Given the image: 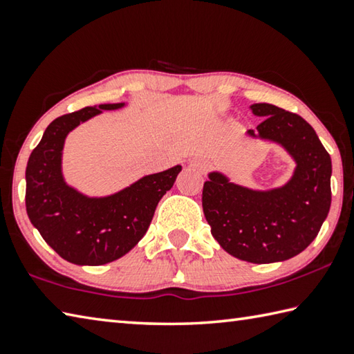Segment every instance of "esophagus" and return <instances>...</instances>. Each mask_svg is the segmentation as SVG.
Segmentation results:
<instances>
[{
	"label": "esophagus",
	"mask_w": 354,
	"mask_h": 354,
	"mask_svg": "<svg viewBox=\"0 0 354 354\" xmlns=\"http://www.w3.org/2000/svg\"><path fill=\"white\" fill-rule=\"evenodd\" d=\"M188 166L193 167V169H196V171L205 172L208 167H209V161L205 160V158H194V160L189 161Z\"/></svg>",
	"instance_id": "34e87169"
}]
</instances>
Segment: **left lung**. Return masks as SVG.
<instances>
[{
    "label": "left lung",
    "instance_id": "8db88e82",
    "mask_svg": "<svg viewBox=\"0 0 354 354\" xmlns=\"http://www.w3.org/2000/svg\"><path fill=\"white\" fill-rule=\"evenodd\" d=\"M263 116L247 135L278 142L295 161L288 183L268 191L232 183L209 172L202 207L212 234L234 258L266 264L299 255L320 232L331 207V157L301 116L272 104L250 105Z\"/></svg>",
    "mask_w": 354,
    "mask_h": 354
}]
</instances>
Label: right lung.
Wrapping results in <instances>:
<instances>
[{
    "mask_svg": "<svg viewBox=\"0 0 354 354\" xmlns=\"http://www.w3.org/2000/svg\"><path fill=\"white\" fill-rule=\"evenodd\" d=\"M124 105L101 104L55 118L28 160L26 212L30 224L51 249L73 264H107L132 250L146 234L160 199L182 171L177 165L145 176L105 197H88L65 182L62 152L66 135L102 110Z\"/></svg>",
    "mask_w": 354,
    "mask_h": 354,
    "instance_id": "add662e5",
    "label": "right lung"
}]
</instances>
